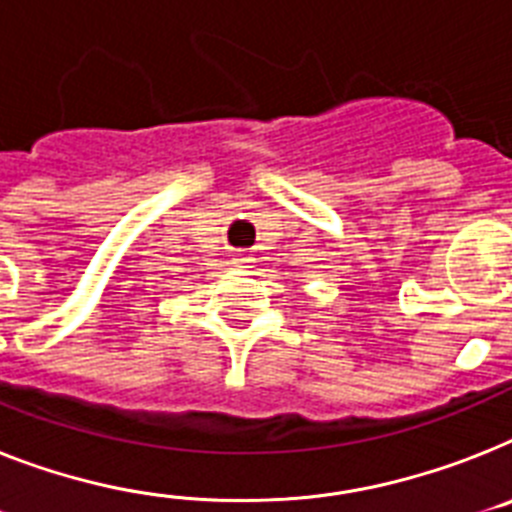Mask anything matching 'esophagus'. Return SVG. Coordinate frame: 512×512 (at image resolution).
I'll return each mask as SVG.
<instances>
[{"instance_id": "obj_1", "label": "esophagus", "mask_w": 512, "mask_h": 512, "mask_svg": "<svg viewBox=\"0 0 512 512\" xmlns=\"http://www.w3.org/2000/svg\"><path fill=\"white\" fill-rule=\"evenodd\" d=\"M231 263H234L236 268H249L252 257H249V255H234V260H231Z\"/></svg>"}]
</instances>
